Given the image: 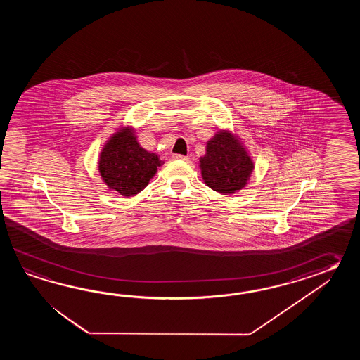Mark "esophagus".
Returning <instances> with one entry per match:
<instances>
[{
    "mask_svg": "<svg viewBox=\"0 0 360 360\" xmlns=\"http://www.w3.org/2000/svg\"><path fill=\"white\" fill-rule=\"evenodd\" d=\"M172 158L174 160H180V161H188L189 160V157H186V155H183V154H172Z\"/></svg>",
    "mask_w": 360,
    "mask_h": 360,
    "instance_id": "34e87169",
    "label": "esophagus"
}]
</instances>
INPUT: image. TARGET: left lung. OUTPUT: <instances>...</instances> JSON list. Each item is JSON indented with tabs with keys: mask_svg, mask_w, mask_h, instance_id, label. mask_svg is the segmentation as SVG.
I'll use <instances>...</instances> for the list:
<instances>
[{
	"mask_svg": "<svg viewBox=\"0 0 360 360\" xmlns=\"http://www.w3.org/2000/svg\"><path fill=\"white\" fill-rule=\"evenodd\" d=\"M202 177L214 191L231 194L247 184L253 163L245 148L229 132H219L207 143V152L200 158Z\"/></svg>",
	"mask_w": 360,
	"mask_h": 360,
	"instance_id": "left-lung-1",
	"label": "left lung"
}]
</instances>
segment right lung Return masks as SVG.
Segmentation results:
<instances>
[{"instance_id": "add662e5", "label": "right lung", "mask_w": 360, "mask_h": 360, "mask_svg": "<svg viewBox=\"0 0 360 360\" xmlns=\"http://www.w3.org/2000/svg\"><path fill=\"white\" fill-rule=\"evenodd\" d=\"M161 165L158 155L139 146L129 129L117 132L100 154V175L104 183L124 197L143 191Z\"/></svg>"}]
</instances>
